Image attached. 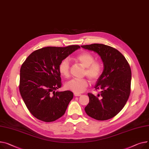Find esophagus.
<instances>
[{
  "label": "esophagus",
  "mask_w": 149,
  "mask_h": 149,
  "mask_svg": "<svg viewBox=\"0 0 149 149\" xmlns=\"http://www.w3.org/2000/svg\"><path fill=\"white\" fill-rule=\"evenodd\" d=\"M74 96H76V97H78V96H80V95H81V94L76 93H74Z\"/></svg>",
  "instance_id": "obj_1"
}]
</instances>
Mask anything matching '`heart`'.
<instances>
[{
  "label": "heart",
  "mask_w": 149,
  "mask_h": 149,
  "mask_svg": "<svg viewBox=\"0 0 149 149\" xmlns=\"http://www.w3.org/2000/svg\"><path fill=\"white\" fill-rule=\"evenodd\" d=\"M83 67H85L84 74L87 76L90 80L96 82L100 77L103 72V64L100 61H94L93 55L88 52H84L79 54L75 58ZM58 70L61 76L68 77L70 76V63L67 58L64 59L60 62ZM88 86V81L85 78L73 79L65 84L66 88L76 93H81L86 90Z\"/></svg>",
  "instance_id": "obj_1"
}]
</instances>
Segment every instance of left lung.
<instances>
[{"mask_svg": "<svg viewBox=\"0 0 149 149\" xmlns=\"http://www.w3.org/2000/svg\"><path fill=\"white\" fill-rule=\"evenodd\" d=\"M81 47L93 51L103 63V71L96 82L95 90H101L97 96L88 93L89 103L85 108L86 114L97 120L115 117L126 104L130 93L132 73L125 57L117 49L103 44Z\"/></svg>", "mask_w": 149, "mask_h": 149, "instance_id": "left-lung-1", "label": "left lung"}]
</instances>
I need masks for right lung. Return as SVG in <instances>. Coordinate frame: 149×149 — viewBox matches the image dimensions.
I'll return each mask as SVG.
<instances>
[{"label": "right lung", "mask_w": 149, "mask_h": 149, "mask_svg": "<svg viewBox=\"0 0 149 149\" xmlns=\"http://www.w3.org/2000/svg\"><path fill=\"white\" fill-rule=\"evenodd\" d=\"M80 46L46 47L26 59L20 68L19 90L26 107L37 119L51 122L62 117L73 97L70 91H56L61 86L60 62Z\"/></svg>", "instance_id": "right-lung-1"}]
</instances>
